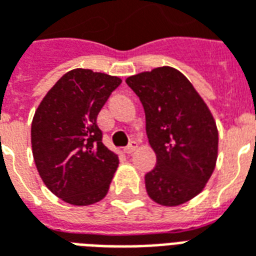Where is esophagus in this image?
Segmentation results:
<instances>
[{
	"instance_id": "34e87169",
	"label": "esophagus",
	"mask_w": 256,
	"mask_h": 256,
	"mask_svg": "<svg viewBox=\"0 0 256 256\" xmlns=\"http://www.w3.org/2000/svg\"><path fill=\"white\" fill-rule=\"evenodd\" d=\"M136 150H137V141H132L123 150H124V154H133Z\"/></svg>"
}]
</instances>
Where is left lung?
Returning a JSON list of instances; mask_svg holds the SVG:
<instances>
[{"instance_id": "8db88e82", "label": "left lung", "mask_w": 256, "mask_h": 256, "mask_svg": "<svg viewBox=\"0 0 256 256\" xmlns=\"http://www.w3.org/2000/svg\"><path fill=\"white\" fill-rule=\"evenodd\" d=\"M145 111V128L156 166L145 188L158 204L174 207L198 196L214 172L218 130L212 114L188 78L158 67L126 79Z\"/></svg>"}]
</instances>
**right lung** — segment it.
Masks as SVG:
<instances>
[{
    "label": "right lung",
    "instance_id": "add662e5",
    "mask_svg": "<svg viewBox=\"0 0 256 256\" xmlns=\"http://www.w3.org/2000/svg\"><path fill=\"white\" fill-rule=\"evenodd\" d=\"M122 79L92 70L64 74L36 108L31 146L46 188L63 202L90 206L106 198L119 164L102 144L97 115Z\"/></svg>",
    "mask_w": 256,
    "mask_h": 256
}]
</instances>
